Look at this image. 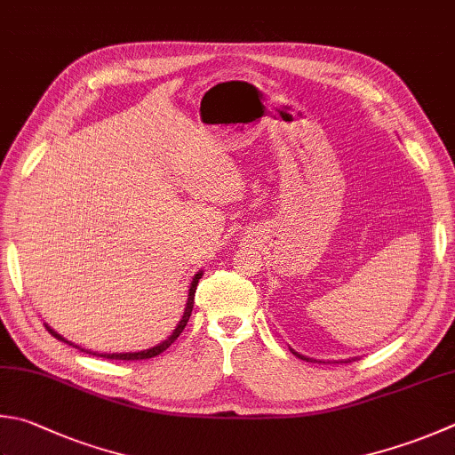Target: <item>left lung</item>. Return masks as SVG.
<instances>
[{
	"label": "left lung",
	"instance_id": "1",
	"mask_svg": "<svg viewBox=\"0 0 455 455\" xmlns=\"http://www.w3.org/2000/svg\"><path fill=\"white\" fill-rule=\"evenodd\" d=\"M293 355H297V353H295V350H293ZM297 356H299V358H303V361H307V363H313V361H311V358H307V356H303V355H297ZM350 361H355V358H347V361H345V363H350Z\"/></svg>",
	"mask_w": 455,
	"mask_h": 455
}]
</instances>
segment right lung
Instances as JSON below:
<instances>
[{
	"label": "right lung",
	"mask_w": 455,
	"mask_h": 455,
	"mask_svg": "<svg viewBox=\"0 0 455 455\" xmlns=\"http://www.w3.org/2000/svg\"><path fill=\"white\" fill-rule=\"evenodd\" d=\"M202 275H204V271H198L194 275V279H192V283H190V293H188V303H186V308H184V316L182 319H180V323H178V327L174 329V332L170 334V337L166 339V340H162L160 345H156V347H152V348H147V350H140V353H105V355H97V353H91V350H84V348H81L83 353H87V355H97V356H102V358H113V361H142V358H152V356H158L160 353H164V350L172 345V342L180 337V332L184 331V327L188 324V321H190V315H192V308H194V297H196V287H198V281L202 279ZM45 329L53 334V337L57 339V340H63V342H67V345H71V347H76V345H73V342H68V340H65L61 334L59 332H55L53 329L49 327V324L45 323ZM79 348V347H76Z\"/></svg>",
	"instance_id": "obj_1"
}]
</instances>
